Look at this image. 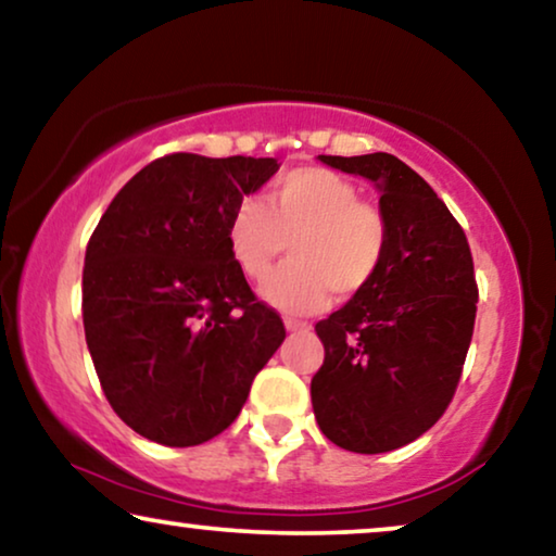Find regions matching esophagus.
<instances>
[{
  "label": "esophagus",
  "mask_w": 556,
  "mask_h": 556,
  "mask_svg": "<svg viewBox=\"0 0 556 556\" xmlns=\"http://www.w3.org/2000/svg\"><path fill=\"white\" fill-rule=\"evenodd\" d=\"M285 327L289 332H309L312 330L309 323H302V319H292V317L285 319Z\"/></svg>",
  "instance_id": "esophagus-1"
}]
</instances>
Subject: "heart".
Instances as JSON below:
<instances>
[{
	"mask_svg": "<svg viewBox=\"0 0 556 556\" xmlns=\"http://www.w3.org/2000/svg\"><path fill=\"white\" fill-rule=\"evenodd\" d=\"M226 244L252 281L267 277L289 244L292 262L264 281L262 296L277 309L315 312L332 292L353 300L375 285L390 252V222L338 170L300 166L277 178L267 203L244 197L233 206Z\"/></svg>",
	"mask_w": 556,
	"mask_h": 556,
	"instance_id": "heart-1",
	"label": "heart"
}]
</instances>
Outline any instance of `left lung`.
Returning a JSON list of instances; mask_svg holds the SVG:
<instances>
[{"label": "left lung", "instance_id": "obj_1", "mask_svg": "<svg viewBox=\"0 0 556 556\" xmlns=\"http://www.w3.org/2000/svg\"><path fill=\"white\" fill-rule=\"evenodd\" d=\"M319 161L375 181L390 252L367 292L315 325L325 363L312 408L340 448L395 451L424 435L458 388L479 302L471 249L448 206L395 155Z\"/></svg>", "mask_w": 556, "mask_h": 556}]
</instances>
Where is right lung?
<instances>
[{"label":"right lung","mask_w":556,"mask_h":556,"mask_svg":"<svg viewBox=\"0 0 556 556\" xmlns=\"http://www.w3.org/2000/svg\"><path fill=\"white\" fill-rule=\"evenodd\" d=\"M277 159L170 153L140 168L85 249L83 325L103 393L125 426L186 448L237 420L285 340L226 244L233 206Z\"/></svg>","instance_id":"add662e5"}]
</instances>
